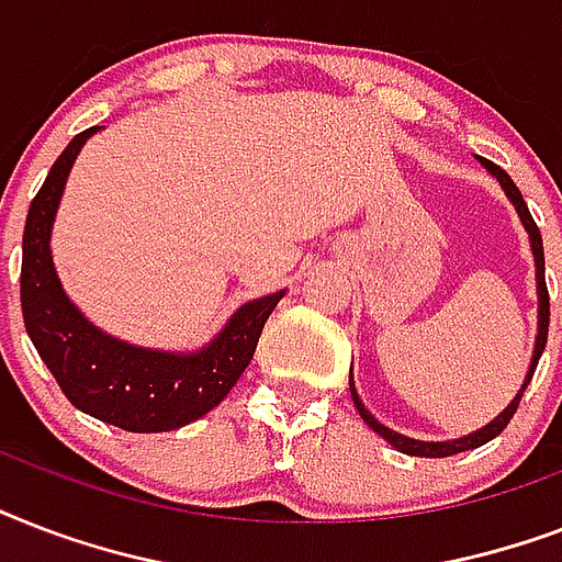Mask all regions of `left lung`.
<instances>
[{
    "instance_id": "8db88e82",
    "label": "left lung",
    "mask_w": 562,
    "mask_h": 562,
    "mask_svg": "<svg viewBox=\"0 0 562 562\" xmlns=\"http://www.w3.org/2000/svg\"><path fill=\"white\" fill-rule=\"evenodd\" d=\"M484 166H487L493 175H496V180L505 187L507 198L514 201L516 212H519V218H522L525 229H528V236H531V247H533V262H537V291H540V333H537V347H533V359H531V370H528V379H525L522 384V391L516 393V400L507 405L502 414H498L490 426L479 428L475 435H467V437H458V440H446V443H426V440H411V437L405 435H396V431H391L387 426H382L379 419L370 414L364 405H361L359 400V393H356V384H352L350 379V393H352V402H356V408H359L361 419L368 423L370 428H373L375 435H382L384 440L391 446H396L400 452L405 454H414V458H449V454H458V452H467V449H475V446H484L487 440H493V437H498L502 431L507 428V423L514 419L516 408H519V400H522V393L525 387H528V382L533 379V370H537V361H540L542 350H546V341H549V285H546V254H542V236H540V227H537V221H533V215L528 212V203H525L522 192L516 189V183L510 180V175H507L505 169H498L496 162H490V160H481Z\"/></svg>"
}]
</instances>
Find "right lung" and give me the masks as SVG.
<instances>
[{"mask_svg": "<svg viewBox=\"0 0 562 562\" xmlns=\"http://www.w3.org/2000/svg\"><path fill=\"white\" fill-rule=\"evenodd\" d=\"M95 131L87 127L66 145L29 206L22 233V321L75 408L125 431H171L203 417L233 391L285 291L245 303L224 333L192 356L143 350L95 329L64 294L48 254L64 183L81 145Z\"/></svg>", "mask_w": 562, "mask_h": 562, "instance_id": "1", "label": "right lung"}]
</instances>
